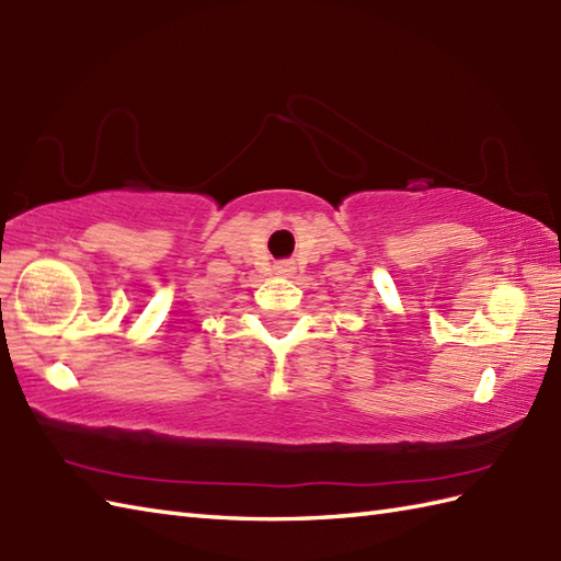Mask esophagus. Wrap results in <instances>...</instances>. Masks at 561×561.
Instances as JSON below:
<instances>
[{"instance_id":"34e87169","label":"esophagus","mask_w":561,"mask_h":561,"mask_svg":"<svg viewBox=\"0 0 561 561\" xmlns=\"http://www.w3.org/2000/svg\"><path fill=\"white\" fill-rule=\"evenodd\" d=\"M291 272H294V265H291V262H287V260L277 262V265H274V274H279V277H289Z\"/></svg>"}]
</instances>
